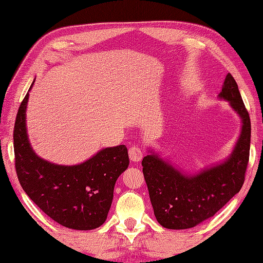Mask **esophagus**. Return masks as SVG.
<instances>
[{
	"mask_svg": "<svg viewBox=\"0 0 263 263\" xmlns=\"http://www.w3.org/2000/svg\"><path fill=\"white\" fill-rule=\"evenodd\" d=\"M128 157L132 161H135V163H138V161H140L143 157V153L142 150L139 148L138 146L135 147H131L128 149Z\"/></svg>",
	"mask_w": 263,
	"mask_h": 263,
	"instance_id": "34e87169",
	"label": "esophagus"
}]
</instances>
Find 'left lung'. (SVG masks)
<instances>
[{"label":"left lung","instance_id":"obj_1","mask_svg":"<svg viewBox=\"0 0 263 263\" xmlns=\"http://www.w3.org/2000/svg\"><path fill=\"white\" fill-rule=\"evenodd\" d=\"M218 98L230 103L241 120V132L231 155L221 163L186 173L154 149L142 159L154 214L168 230H186L209 219L239 192L249 163L251 122L236 81L225 78Z\"/></svg>","mask_w":263,"mask_h":263}]
</instances>
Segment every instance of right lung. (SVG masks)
I'll return each mask as SVG.
<instances>
[{
  "instance_id": "obj_1",
  "label": "right lung",
  "mask_w": 263,
  "mask_h": 263,
  "mask_svg": "<svg viewBox=\"0 0 263 263\" xmlns=\"http://www.w3.org/2000/svg\"><path fill=\"white\" fill-rule=\"evenodd\" d=\"M19 107L13 141L15 170L24 191L60 225L78 231L102 226L108 211L116 180L128 167L124 144L99 150L77 165H59L33 152L27 133L26 113L29 91Z\"/></svg>"
}]
</instances>
